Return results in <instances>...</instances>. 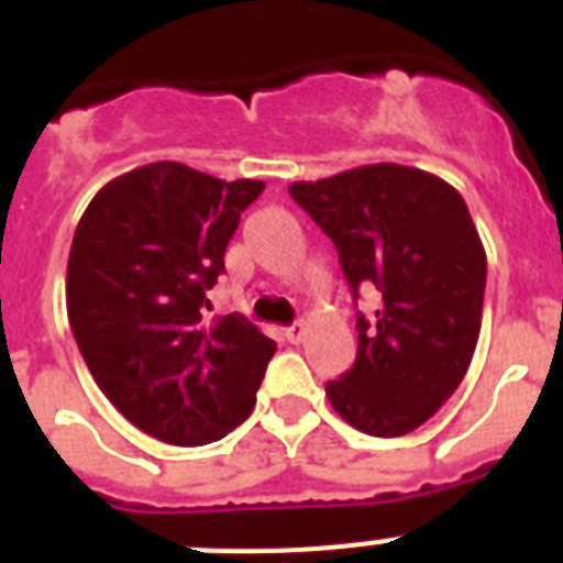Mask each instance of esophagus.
I'll return each instance as SVG.
<instances>
[{"instance_id": "34e87169", "label": "esophagus", "mask_w": 563, "mask_h": 563, "mask_svg": "<svg viewBox=\"0 0 563 563\" xmlns=\"http://www.w3.org/2000/svg\"><path fill=\"white\" fill-rule=\"evenodd\" d=\"M305 332H307V324H301V321H298V324L285 327V332H282V335H285L290 343H298L301 338H305Z\"/></svg>"}]
</instances>
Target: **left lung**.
<instances>
[{
    "mask_svg": "<svg viewBox=\"0 0 563 563\" xmlns=\"http://www.w3.org/2000/svg\"><path fill=\"white\" fill-rule=\"evenodd\" d=\"M290 197L335 242L352 298L380 296L357 312L352 369L327 383L332 409L363 434H409L454 395L479 338L487 258L465 200L397 163L292 183Z\"/></svg>",
    "mask_w": 563,
    "mask_h": 563,
    "instance_id": "obj_1",
    "label": "left lung"
}]
</instances>
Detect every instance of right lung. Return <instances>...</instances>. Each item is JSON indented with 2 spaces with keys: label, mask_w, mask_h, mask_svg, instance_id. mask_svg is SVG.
I'll return each instance as SVG.
<instances>
[{
  "label": "right lung",
  "mask_w": 563,
  "mask_h": 563,
  "mask_svg": "<svg viewBox=\"0 0 563 563\" xmlns=\"http://www.w3.org/2000/svg\"><path fill=\"white\" fill-rule=\"evenodd\" d=\"M262 180H217L163 161L92 197L67 262V316L112 406L172 445L222 440L256 406L276 343L245 316L206 324L239 213Z\"/></svg>",
  "instance_id": "1"
}]
</instances>
